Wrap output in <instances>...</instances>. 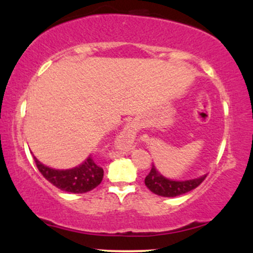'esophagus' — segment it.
Here are the masks:
<instances>
[{
	"label": "esophagus",
	"mask_w": 253,
	"mask_h": 253,
	"mask_svg": "<svg viewBox=\"0 0 253 253\" xmlns=\"http://www.w3.org/2000/svg\"><path fill=\"white\" fill-rule=\"evenodd\" d=\"M123 138L126 139L128 143H130V141L134 140L135 138V132L134 129L132 128V127H127V128H125V130L123 132Z\"/></svg>",
	"instance_id": "esophagus-1"
}]
</instances>
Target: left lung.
<instances>
[{
	"label": "left lung",
	"instance_id": "obj_1",
	"mask_svg": "<svg viewBox=\"0 0 253 253\" xmlns=\"http://www.w3.org/2000/svg\"><path fill=\"white\" fill-rule=\"evenodd\" d=\"M205 178L206 175L200 177V178L190 179V181H170V179L162 176L161 173H158V171H157L156 168L152 165L149 175L145 178V184H146V187L149 188L152 193L157 194V195L165 197H175L195 189V188L199 187V185L205 181Z\"/></svg>",
	"mask_w": 253,
	"mask_h": 253
}]
</instances>
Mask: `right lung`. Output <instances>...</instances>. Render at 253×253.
Listing matches in <instances>:
<instances>
[{
    "label": "right lung",
    "instance_id": "right-lung-1",
    "mask_svg": "<svg viewBox=\"0 0 253 253\" xmlns=\"http://www.w3.org/2000/svg\"><path fill=\"white\" fill-rule=\"evenodd\" d=\"M34 162L40 173L58 189L74 194H83L96 188L103 178V169L89 157L80 167L70 170H54L38 162Z\"/></svg>",
    "mask_w": 253,
    "mask_h": 253
}]
</instances>
